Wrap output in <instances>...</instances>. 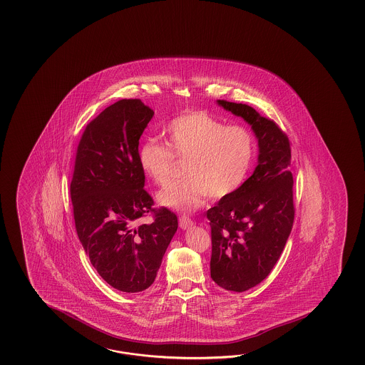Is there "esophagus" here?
I'll list each match as a JSON object with an SVG mask.
<instances>
[{
  "mask_svg": "<svg viewBox=\"0 0 365 365\" xmlns=\"http://www.w3.org/2000/svg\"><path fill=\"white\" fill-rule=\"evenodd\" d=\"M179 225L181 230H189L193 225V220L189 217L182 215V217H180Z\"/></svg>",
  "mask_w": 365,
  "mask_h": 365,
  "instance_id": "obj_1",
  "label": "esophagus"
}]
</instances>
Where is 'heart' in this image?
<instances>
[{
	"mask_svg": "<svg viewBox=\"0 0 365 365\" xmlns=\"http://www.w3.org/2000/svg\"><path fill=\"white\" fill-rule=\"evenodd\" d=\"M164 146L146 140L138 150L145 176L156 185L171 179L175 160H184L186 180L171 182L156 194L165 209L190 212L207 197L225 198L240 189L255 159V138L247 128L223 121L206 112L173 118L162 132Z\"/></svg>",
	"mask_w": 365,
	"mask_h": 365,
	"instance_id": "1",
	"label": "heart"
}]
</instances>
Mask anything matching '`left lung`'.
I'll use <instances>...</instances> for the list:
<instances>
[{"label":"left lung","instance_id":"1","mask_svg":"<svg viewBox=\"0 0 365 365\" xmlns=\"http://www.w3.org/2000/svg\"><path fill=\"white\" fill-rule=\"evenodd\" d=\"M250 125L257 165L239 190L207 211L212 252L211 278L227 291L244 292L270 274L294 225V178L287 135L247 104L217 101Z\"/></svg>","mask_w":365,"mask_h":365}]
</instances>
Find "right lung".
Returning <instances> with one entry per match:
<instances>
[{"instance_id": "obj_1", "label": "right lung", "mask_w": 365, "mask_h": 365, "mask_svg": "<svg viewBox=\"0 0 365 365\" xmlns=\"http://www.w3.org/2000/svg\"><path fill=\"white\" fill-rule=\"evenodd\" d=\"M154 112L140 99H123L87 125L78 146L70 195L78 237L95 270L109 286L134 294L156 278L178 231L170 210L153 209L143 189L138 145ZM154 212L153 224L136 220Z\"/></svg>"}]
</instances>
